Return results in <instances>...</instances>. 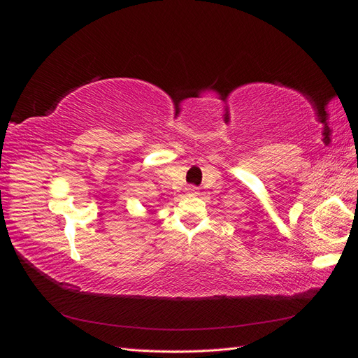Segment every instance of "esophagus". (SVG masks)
<instances>
[{
  "mask_svg": "<svg viewBox=\"0 0 358 358\" xmlns=\"http://www.w3.org/2000/svg\"><path fill=\"white\" fill-rule=\"evenodd\" d=\"M187 191H188L189 194H197V188H196V187H188Z\"/></svg>",
  "mask_w": 358,
  "mask_h": 358,
  "instance_id": "1",
  "label": "esophagus"
}]
</instances>
